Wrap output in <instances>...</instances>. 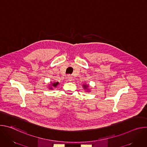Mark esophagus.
I'll list each match as a JSON object with an SVG mask.
<instances>
[{
	"instance_id": "esophagus-1",
	"label": "esophagus",
	"mask_w": 147,
	"mask_h": 147,
	"mask_svg": "<svg viewBox=\"0 0 147 147\" xmlns=\"http://www.w3.org/2000/svg\"><path fill=\"white\" fill-rule=\"evenodd\" d=\"M67 80L69 81H73V77L71 76L70 75H68L67 76Z\"/></svg>"
}]
</instances>
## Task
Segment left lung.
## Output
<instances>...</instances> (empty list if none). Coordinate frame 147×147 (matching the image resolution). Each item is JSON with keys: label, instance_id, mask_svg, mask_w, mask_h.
<instances>
[{"label": "left lung", "instance_id": "1", "mask_svg": "<svg viewBox=\"0 0 147 147\" xmlns=\"http://www.w3.org/2000/svg\"><path fill=\"white\" fill-rule=\"evenodd\" d=\"M88 87H89V86L88 85H87V84H84L83 86H82V87H83V88H84V90H86L87 91H88L89 92V89H88Z\"/></svg>", "mask_w": 147, "mask_h": 147}]
</instances>
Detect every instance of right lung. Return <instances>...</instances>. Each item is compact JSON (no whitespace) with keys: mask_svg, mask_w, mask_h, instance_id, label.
I'll return each instance as SVG.
<instances>
[{"mask_svg":"<svg viewBox=\"0 0 147 147\" xmlns=\"http://www.w3.org/2000/svg\"><path fill=\"white\" fill-rule=\"evenodd\" d=\"M59 84V82H51V84H49V88L50 90H53V88H55L57 87V86Z\"/></svg>","mask_w":147,"mask_h":147,"instance_id":"1","label":"right lung"}]
</instances>
